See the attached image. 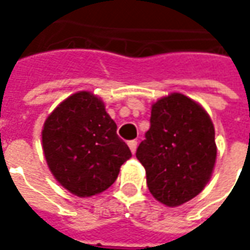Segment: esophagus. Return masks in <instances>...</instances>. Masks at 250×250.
Returning a JSON list of instances; mask_svg holds the SVG:
<instances>
[{
    "label": "esophagus",
    "mask_w": 250,
    "mask_h": 250,
    "mask_svg": "<svg viewBox=\"0 0 250 250\" xmlns=\"http://www.w3.org/2000/svg\"><path fill=\"white\" fill-rule=\"evenodd\" d=\"M128 146H129L130 151L135 154V151L138 149V142H136V140H130V142H128Z\"/></svg>",
    "instance_id": "34e87169"
}]
</instances>
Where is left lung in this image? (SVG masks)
Instances as JSON below:
<instances>
[{"mask_svg": "<svg viewBox=\"0 0 250 250\" xmlns=\"http://www.w3.org/2000/svg\"><path fill=\"white\" fill-rule=\"evenodd\" d=\"M214 125L207 111L182 93L151 104L150 129L136 150L150 193L167 207L197 196L216 166Z\"/></svg>", "mask_w": 250, "mask_h": 250, "instance_id": "1", "label": "left lung"}]
</instances>
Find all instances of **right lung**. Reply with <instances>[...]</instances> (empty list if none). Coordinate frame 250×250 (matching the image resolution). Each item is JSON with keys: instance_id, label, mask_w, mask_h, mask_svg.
<instances>
[{"instance_id": "right-lung-1", "label": "right lung", "mask_w": 250, "mask_h": 250, "mask_svg": "<svg viewBox=\"0 0 250 250\" xmlns=\"http://www.w3.org/2000/svg\"><path fill=\"white\" fill-rule=\"evenodd\" d=\"M43 153L57 182L78 197L104 192L132 157L100 97L78 91L44 121Z\"/></svg>"}]
</instances>
